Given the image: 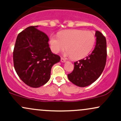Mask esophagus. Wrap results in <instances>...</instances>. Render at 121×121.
<instances>
[{
  "mask_svg": "<svg viewBox=\"0 0 121 121\" xmlns=\"http://www.w3.org/2000/svg\"><path fill=\"white\" fill-rule=\"evenodd\" d=\"M61 62H63V63H64V62H66V60L65 59V58H61Z\"/></svg>",
  "mask_w": 121,
  "mask_h": 121,
  "instance_id": "obj_1",
  "label": "esophagus"
}]
</instances>
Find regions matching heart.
<instances>
[{
	"label": "heart",
	"mask_w": 121,
	"mask_h": 121,
	"mask_svg": "<svg viewBox=\"0 0 121 121\" xmlns=\"http://www.w3.org/2000/svg\"><path fill=\"white\" fill-rule=\"evenodd\" d=\"M95 41V35L91 31L71 29L61 31L58 36L51 35L49 43L51 50L55 54L63 51L66 46V55L78 60L89 54Z\"/></svg>",
	"instance_id": "heart-1"
}]
</instances>
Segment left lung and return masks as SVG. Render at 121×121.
<instances>
[{
    "mask_svg": "<svg viewBox=\"0 0 121 121\" xmlns=\"http://www.w3.org/2000/svg\"><path fill=\"white\" fill-rule=\"evenodd\" d=\"M96 43L94 50L86 58L74 62L73 71L67 75L70 81L77 86L91 85L102 74L107 58V44L104 36L96 31Z\"/></svg>",
    "mask_w": 121,
    "mask_h": 121,
    "instance_id": "1",
    "label": "left lung"
}]
</instances>
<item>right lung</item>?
<instances>
[{
    "label": "right lung",
    "mask_w": 121,
    "mask_h": 121,
    "mask_svg": "<svg viewBox=\"0 0 121 121\" xmlns=\"http://www.w3.org/2000/svg\"><path fill=\"white\" fill-rule=\"evenodd\" d=\"M38 26H29L17 37L13 51L14 66L25 84L39 88L50 80L52 66L60 61L59 55L52 53L49 39Z\"/></svg>",
    "instance_id": "right-lung-1"
}]
</instances>
